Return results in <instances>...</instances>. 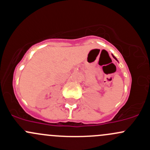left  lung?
<instances>
[{"label":"left lung","instance_id":"8db88e82","mask_svg":"<svg viewBox=\"0 0 150 150\" xmlns=\"http://www.w3.org/2000/svg\"><path fill=\"white\" fill-rule=\"evenodd\" d=\"M112 56H113V58H114V59H116V60H117V59H116V57H114V56H113V54H112ZM117 61H118V60H117Z\"/></svg>","mask_w":150,"mask_h":150}]
</instances>
